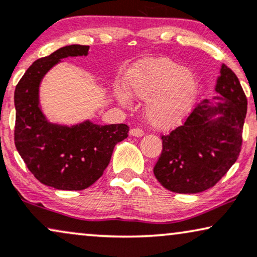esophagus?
<instances>
[{
	"label": "esophagus",
	"mask_w": 257,
	"mask_h": 257,
	"mask_svg": "<svg viewBox=\"0 0 257 257\" xmlns=\"http://www.w3.org/2000/svg\"><path fill=\"white\" fill-rule=\"evenodd\" d=\"M129 134L132 136H135V138H141V136L144 135V131H141V129L139 128H133L131 129V132H129Z\"/></svg>",
	"instance_id": "esophagus-1"
}]
</instances>
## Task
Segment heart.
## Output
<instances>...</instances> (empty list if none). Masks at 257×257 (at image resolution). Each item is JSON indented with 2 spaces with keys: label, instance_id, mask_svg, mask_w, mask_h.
Segmentation results:
<instances>
[{
  "label": "heart",
  "instance_id": "b5f03b06",
  "mask_svg": "<svg viewBox=\"0 0 257 257\" xmlns=\"http://www.w3.org/2000/svg\"><path fill=\"white\" fill-rule=\"evenodd\" d=\"M126 93L132 98L147 100L146 116L157 129H173L185 121L192 110L199 91V83L192 71L184 69L167 58L140 60L129 70L125 80ZM118 102L126 105L123 95Z\"/></svg>",
  "mask_w": 257,
  "mask_h": 257
}]
</instances>
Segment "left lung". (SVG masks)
I'll list each match as a JSON object with an SVG mask.
<instances>
[{"label":"left lung","mask_w":257,"mask_h":257,"mask_svg":"<svg viewBox=\"0 0 257 257\" xmlns=\"http://www.w3.org/2000/svg\"><path fill=\"white\" fill-rule=\"evenodd\" d=\"M216 92L204 99L183 125L162 135V152L154 175L167 190L199 193L215 186L241 152L246 97L238 78L220 66Z\"/></svg>","instance_id":"1"}]
</instances>
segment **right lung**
I'll use <instances>...</instances> for the list:
<instances>
[{"label": "right lung", "mask_w": 257, "mask_h": 257, "mask_svg": "<svg viewBox=\"0 0 257 257\" xmlns=\"http://www.w3.org/2000/svg\"><path fill=\"white\" fill-rule=\"evenodd\" d=\"M89 46L69 45L29 66L15 87L14 140L19 154L37 179L64 191L91 186L108 167L113 148L126 139V124L100 125L86 119L73 125L52 123L42 112V78L67 57L89 54Z\"/></svg>", "instance_id": "1"}]
</instances>
